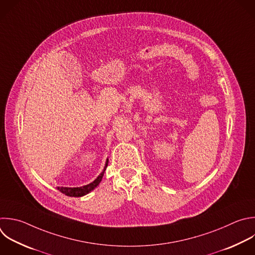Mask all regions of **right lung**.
I'll use <instances>...</instances> for the list:
<instances>
[{
    "instance_id": "add662e5",
    "label": "right lung",
    "mask_w": 255,
    "mask_h": 255,
    "mask_svg": "<svg viewBox=\"0 0 255 255\" xmlns=\"http://www.w3.org/2000/svg\"><path fill=\"white\" fill-rule=\"evenodd\" d=\"M108 162L109 160L107 159L106 160V164H105V167L103 169V171L100 173V175L91 183L87 184V185H84V186H81V187H57V189L62 192L63 194L67 195V196H70V197H82L84 195H86L88 193H90L92 190H94L99 184L100 182L102 181V178L104 176V173H105V170L106 168L108 166Z\"/></svg>"
}]
</instances>
